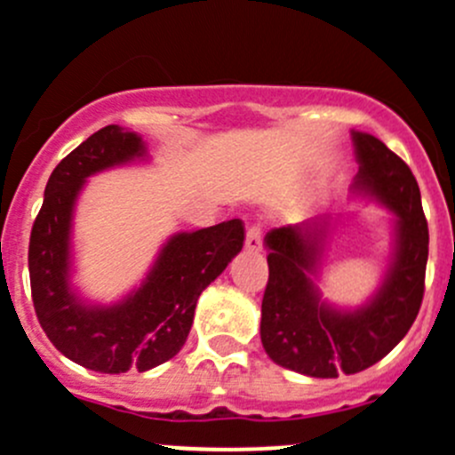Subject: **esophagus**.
Segmentation results:
<instances>
[{
	"instance_id": "1",
	"label": "esophagus",
	"mask_w": 455,
	"mask_h": 455,
	"mask_svg": "<svg viewBox=\"0 0 455 455\" xmlns=\"http://www.w3.org/2000/svg\"><path fill=\"white\" fill-rule=\"evenodd\" d=\"M244 249L249 251V253H259V251H262V228L249 227V231H246Z\"/></svg>"
}]
</instances>
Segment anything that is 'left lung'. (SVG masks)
<instances>
[{
  "label": "left lung",
  "mask_w": 455,
  "mask_h": 455,
  "mask_svg": "<svg viewBox=\"0 0 455 455\" xmlns=\"http://www.w3.org/2000/svg\"><path fill=\"white\" fill-rule=\"evenodd\" d=\"M351 142L358 162L351 193L394 215L389 262L367 302L335 307L320 291L324 251L339 218L320 215L264 237L262 347L275 364L311 378L351 376L385 358L411 329L425 293L429 228L416 178L373 135L351 131Z\"/></svg>",
  "instance_id": "left-lung-1"
}]
</instances>
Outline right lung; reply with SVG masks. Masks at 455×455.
<instances>
[{
  "instance_id": "1",
  "label": "right lung",
  "mask_w": 455,
  "mask_h": 455,
  "mask_svg": "<svg viewBox=\"0 0 455 455\" xmlns=\"http://www.w3.org/2000/svg\"><path fill=\"white\" fill-rule=\"evenodd\" d=\"M144 162L142 135L117 124L100 129L55 166L30 233V291L39 324L57 351L91 371H148L178 355L197 298L244 244L240 220L173 233L135 289L110 304L84 298L73 284L79 196L92 175Z\"/></svg>"
}]
</instances>
